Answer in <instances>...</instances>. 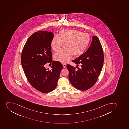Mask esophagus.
I'll use <instances>...</instances> for the list:
<instances>
[{
	"label": "esophagus",
	"instance_id": "1",
	"mask_svg": "<svg viewBox=\"0 0 129 129\" xmlns=\"http://www.w3.org/2000/svg\"><path fill=\"white\" fill-rule=\"evenodd\" d=\"M63 68H65L66 67V64H65V63H63Z\"/></svg>",
	"mask_w": 129,
	"mask_h": 129
}]
</instances>
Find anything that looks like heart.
Wrapping results in <instances>:
<instances>
[{
	"label": "heart",
	"instance_id": "1",
	"mask_svg": "<svg viewBox=\"0 0 129 129\" xmlns=\"http://www.w3.org/2000/svg\"><path fill=\"white\" fill-rule=\"evenodd\" d=\"M90 38L88 34L77 30L62 29L58 35L53 37L50 42L52 49L56 51L63 44L64 47L55 54L54 59L61 63L68 61L72 55L81 56L88 46Z\"/></svg>",
	"mask_w": 129,
	"mask_h": 129
}]
</instances>
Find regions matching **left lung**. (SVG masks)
Returning <instances> with one entry per match:
<instances>
[{
    "mask_svg": "<svg viewBox=\"0 0 129 129\" xmlns=\"http://www.w3.org/2000/svg\"><path fill=\"white\" fill-rule=\"evenodd\" d=\"M72 61L77 64L78 69L67 65L70 82L78 90H88L97 81L104 62L103 48L98 37L93 36L91 45L86 51ZM79 64L81 66L80 68L77 67Z\"/></svg>",
    "mask_w": 129,
    "mask_h": 129,
    "instance_id": "left-lung-1",
    "label": "left lung"
}]
</instances>
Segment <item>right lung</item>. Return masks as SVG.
Returning <instances> with one entry per match:
<instances>
[{"mask_svg": "<svg viewBox=\"0 0 129 129\" xmlns=\"http://www.w3.org/2000/svg\"><path fill=\"white\" fill-rule=\"evenodd\" d=\"M52 32L39 31L29 37L23 49L21 63L24 73L31 85L43 93L50 92L57 86L63 65L52 61L50 42L53 38ZM52 62V69L44 65Z\"/></svg>", "mask_w": 129, "mask_h": 129, "instance_id": "right-lung-1", "label": "right lung"}]
</instances>
